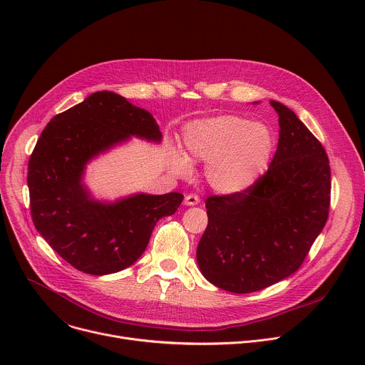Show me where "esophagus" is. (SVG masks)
<instances>
[{
  "mask_svg": "<svg viewBox=\"0 0 365 365\" xmlns=\"http://www.w3.org/2000/svg\"><path fill=\"white\" fill-rule=\"evenodd\" d=\"M185 205L186 206H195V205H197L199 203V197L196 196V195H193V193H190V195H186L185 196Z\"/></svg>",
  "mask_w": 365,
  "mask_h": 365,
  "instance_id": "esophagus-1",
  "label": "esophagus"
}]
</instances>
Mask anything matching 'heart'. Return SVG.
I'll list each match as a JSON object with an SVG mask.
<instances>
[{
  "mask_svg": "<svg viewBox=\"0 0 365 365\" xmlns=\"http://www.w3.org/2000/svg\"><path fill=\"white\" fill-rule=\"evenodd\" d=\"M183 145L190 160L206 163L205 176L214 190L235 195L266 175L276 151V135L266 124L240 115H220L190 124ZM185 158L180 153L173 158V169L180 176L192 170Z\"/></svg>",
  "mask_w": 365,
  "mask_h": 365,
  "instance_id": "1",
  "label": "heart"
}]
</instances>
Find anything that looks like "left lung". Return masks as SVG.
Instances as JSON below:
<instances>
[{
    "instance_id": "obj_1",
    "label": "left lung",
    "mask_w": 365,
    "mask_h": 365,
    "mask_svg": "<svg viewBox=\"0 0 365 365\" xmlns=\"http://www.w3.org/2000/svg\"><path fill=\"white\" fill-rule=\"evenodd\" d=\"M279 144L266 175L235 195L205 200L207 227L196 259L203 277L232 293L266 289L303 263L324 230L331 203L327 151L277 101Z\"/></svg>"
}]
</instances>
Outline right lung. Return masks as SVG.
<instances>
[{
	"label": "right lung",
	"instance_id": "right-lung-1",
	"mask_svg": "<svg viewBox=\"0 0 365 365\" xmlns=\"http://www.w3.org/2000/svg\"><path fill=\"white\" fill-rule=\"evenodd\" d=\"M133 135L162 141L148 111L101 91L51 118L30 155L34 227L65 262L86 274H111L135 263L155 222L173 215L183 200L179 192L137 193L115 202L91 196L82 182L88 162Z\"/></svg>",
	"mask_w": 365,
	"mask_h": 365
}]
</instances>
